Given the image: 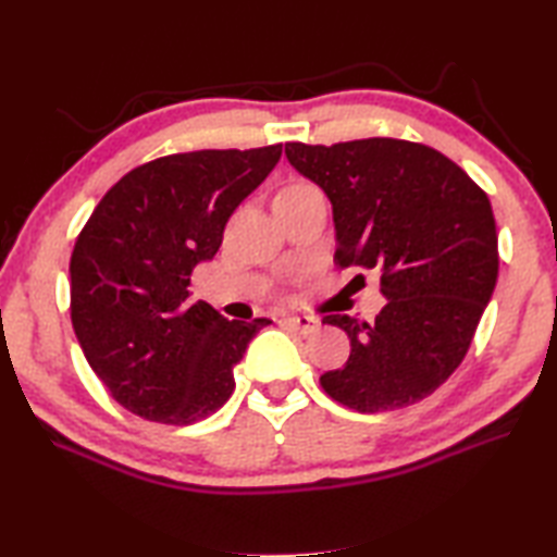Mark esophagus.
<instances>
[{
  "instance_id": "1",
  "label": "esophagus",
  "mask_w": 557,
  "mask_h": 557,
  "mask_svg": "<svg viewBox=\"0 0 557 557\" xmlns=\"http://www.w3.org/2000/svg\"><path fill=\"white\" fill-rule=\"evenodd\" d=\"M282 323L289 326L292 331L301 333V336H309V333L319 331V326H321V321L317 317H285L282 319Z\"/></svg>"
}]
</instances>
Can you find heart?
<instances>
[{
	"label": "heart",
	"instance_id": "1",
	"mask_svg": "<svg viewBox=\"0 0 557 557\" xmlns=\"http://www.w3.org/2000/svg\"><path fill=\"white\" fill-rule=\"evenodd\" d=\"M305 187H311V185H307V182H292V185H287L282 191H295V189H305Z\"/></svg>",
	"mask_w": 557,
	"mask_h": 557
}]
</instances>
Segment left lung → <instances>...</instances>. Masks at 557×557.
Here are the masks:
<instances>
[{
  "instance_id": "1",
  "label": "left lung",
  "mask_w": 557,
  "mask_h": 557,
  "mask_svg": "<svg viewBox=\"0 0 557 557\" xmlns=\"http://www.w3.org/2000/svg\"><path fill=\"white\" fill-rule=\"evenodd\" d=\"M285 153L331 199L336 265L377 268L387 297L370 323L323 317L350 338L346 366L319 377L323 392L360 413L421 401L462 362L497 285L490 197L436 148L401 138Z\"/></svg>"
}]
</instances>
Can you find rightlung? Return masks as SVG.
Masks as SVG:
<instances>
[{
    "label": "right lung",
    "mask_w": 557,
    "mask_h": 557,
    "mask_svg": "<svg viewBox=\"0 0 557 557\" xmlns=\"http://www.w3.org/2000/svg\"><path fill=\"white\" fill-rule=\"evenodd\" d=\"M280 156L282 144L156 158L121 177L79 231L70 319L89 368L136 417L189 426L234 394V368L272 321H228L191 301V270L216 256L226 221Z\"/></svg>",
    "instance_id": "add662e5"
}]
</instances>
